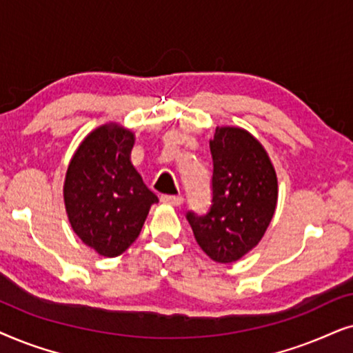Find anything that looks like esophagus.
Listing matches in <instances>:
<instances>
[{"label":"esophagus","mask_w":353,"mask_h":353,"mask_svg":"<svg viewBox=\"0 0 353 353\" xmlns=\"http://www.w3.org/2000/svg\"><path fill=\"white\" fill-rule=\"evenodd\" d=\"M161 201L163 203H168L172 206H181L182 203H184V199H182L181 195H163Z\"/></svg>","instance_id":"esophagus-1"}]
</instances>
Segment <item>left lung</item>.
I'll list each match as a JSON object with an SVG mask.
<instances>
[{"mask_svg":"<svg viewBox=\"0 0 353 353\" xmlns=\"http://www.w3.org/2000/svg\"><path fill=\"white\" fill-rule=\"evenodd\" d=\"M210 211L187 213L195 241L218 263H232L258 245L278 203V177L263 145L241 128H216Z\"/></svg>","mask_w":353,"mask_h":353,"instance_id":"8db88e82","label":"left lung"}]
</instances>
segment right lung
Returning <instances> with one entry per match:
<instances>
[{
    "mask_svg": "<svg viewBox=\"0 0 353 353\" xmlns=\"http://www.w3.org/2000/svg\"><path fill=\"white\" fill-rule=\"evenodd\" d=\"M134 132L110 122L83 139L70 159L64 205L79 239L103 256L121 255L139 237L158 196L130 161Z\"/></svg>",
    "mask_w": 353,
    "mask_h": 353,
    "instance_id": "1",
    "label": "right lung"
}]
</instances>
